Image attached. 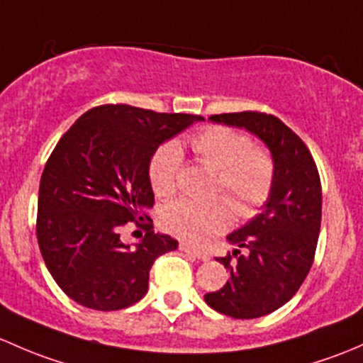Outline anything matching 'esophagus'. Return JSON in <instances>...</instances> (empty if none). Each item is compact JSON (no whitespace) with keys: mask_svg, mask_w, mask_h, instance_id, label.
I'll list each match as a JSON object with an SVG mask.
<instances>
[{"mask_svg":"<svg viewBox=\"0 0 363 363\" xmlns=\"http://www.w3.org/2000/svg\"><path fill=\"white\" fill-rule=\"evenodd\" d=\"M180 250H182V252L189 253V255L196 257V259H199V260H208V259H209L208 253H204V252H197L196 248H192V246L185 245V242H182V245H180Z\"/></svg>","mask_w":363,"mask_h":363,"instance_id":"34e87169","label":"esophagus"}]
</instances>
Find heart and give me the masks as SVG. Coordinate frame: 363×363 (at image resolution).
<instances>
[{
    "label": "heart",
    "instance_id": "obj_1",
    "mask_svg": "<svg viewBox=\"0 0 363 363\" xmlns=\"http://www.w3.org/2000/svg\"><path fill=\"white\" fill-rule=\"evenodd\" d=\"M190 148L204 164L218 171L215 192H223L236 215H252L267 199L274 180V162L262 148L252 147L245 134L229 127H209L192 138ZM182 152L166 145L150 160V182L157 196H169L177 189ZM230 222V209L222 199L182 197L167 204L162 225L171 234L192 245H203L222 233Z\"/></svg>",
    "mask_w": 363,
    "mask_h": 363
}]
</instances>
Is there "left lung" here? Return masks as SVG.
<instances>
[{"label":"left lung","mask_w":363,"mask_h":363,"mask_svg":"<svg viewBox=\"0 0 363 363\" xmlns=\"http://www.w3.org/2000/svg\"><path fill=\"white\" fill-rule=\"evenodd\" d=\"M209 121L252 133L274 162V180L260 213L227 236L238 246L233 255L216 257L230 278L223 289L204 295L209 308L222 315L260 318L294 297L313 265L321 223L318 169L304 141L274 115L241 111L211 115Z\"/></svg>","instance_id":"obj_1"}]
</instances>
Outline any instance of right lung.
<instances>
[{"label": "right lung", "instance_id": "obj_1", "mask_svg": "<svg viewBox=\"0 0 363 363\" xmlns=\"http://www.w3.org/2000/svg\"><path fill=\"white\" fill-rule=\"evenodd\" d=\"M201 121L104 104L85 111L59 140L40 182L36 238L48 272L69 298L117 311L145 297L155 259L178 241L147 225L145 238L129 245L121 229L150 220L148 171L157 148Z\"/></svg>", "mask_w": 363, "mask_h": 363}]
</instances>
